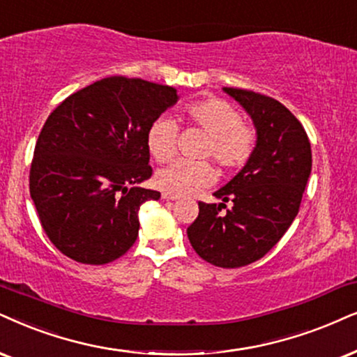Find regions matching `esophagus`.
I'll return each mask as SVG.
<instances>
[{
	"mask_svg": "<svg viewBox=\"0 0 357 357\" xmlns=\"http://www.w3.org/2000/svg\"><path fill=\"white\" fill-rule=\"evenodd\" d=\"M179 196H176V194H171V192H163V199L166 201H176Z\"/></svg>",
	"mask_w": 357,
	"mask_h": 357,
	"instance_id": "obj_1",
	"label": "esophagus"
}]
</instances>
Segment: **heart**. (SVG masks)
Masks as SVG:
<instances>
[{
    "instance_id": "heart-1",
    "label": "heart",
    "mask_w": 357,
    "mask_h": 357,
    "mask_svg": "<svg viewBox=\"0 0 357 357\" xmlns=\"http://www.w3.org/2000/svg\"><path fill=\"white\" fill-rule=\"evenodd\" d=\"M183 116L189 125L209 135L202 158H212L224 171L242 169L254 156L259 143L255 126L242 120L241 112L220 97H202L184 105ZM178 125L161 116L146 133V146L158 163H166L176 155ZM215 181V169L211 163L176 161L156 173V186L165 192L186 196L211 186Z\"/></svg>"
}]
</instances>
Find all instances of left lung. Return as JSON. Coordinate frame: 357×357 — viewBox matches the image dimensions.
I'll list each match as a JSON object with an SVG mask.
<instances>
[{"instance_id":"1","label":"left lung","mask_w":357,"mask_h":357,"mask_svg":"<svg viewBox=\"0 0 357 357\" xmlns=\"http://www.w3.org/2000/svg\"><path fill=\"white\" fill-rule=\"evenodd\" d=\"M224 90L252 116L259 143L241 173L214 192L220 204L199 201L188 237L202 260L238 268L273 249L295 220L311 173V146L303 125L278 100L254 90Z\"/></svg>"}]
</instances>
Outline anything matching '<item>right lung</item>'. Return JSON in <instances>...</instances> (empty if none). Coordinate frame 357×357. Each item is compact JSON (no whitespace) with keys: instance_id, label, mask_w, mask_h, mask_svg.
Instances as JSON below:
<instances>
[{"instance_id":"obj_1","label":"right lung","mask_w":357,"mask_h":357,"mask_svg":"<svg viewBox=\"0 0 357 357\" xmlns=\"http://www.w3.org/2000/svg\"><path fill=\"white\" fill-rule=\"evenodd\" d=\"M178 100L169 85L114 75L77 90L40 130L29 192L40 225L69 259L110 264L138 237V211L161 194L151 178L146 133Z\"/></svg>"}]
</instances>
